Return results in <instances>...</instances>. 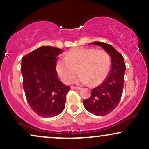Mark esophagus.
Masks as SVG:
<instances>
[{
	"label": "esophagus",
	"instance_id": "34e87169",
	"mask_svg": "<svg viewBox=\"0 0 149 149\" xmlns=\"http://www.w3.org/2000/svg\"><path fill=\"white\" fill-rule=\"evenodd\" d=\"M71 89H73V90H80V88H78V87H74V86H72L71 87Z\"/></svg>",
	"mask_w": 149,
	"mask_h": 149
}]
</instances>
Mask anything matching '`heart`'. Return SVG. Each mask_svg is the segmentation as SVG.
I'll return each mask as SVG.
<instances>
[{"mask_svg":"<svg viewBox=\"0 0 149 149\" xmlns=\"http://www.w3.org/2000/svg\"><path fill=\"white\" fill-rule=\"evenodd\" d=\"M111 66V57L105 50L76 47L66 53L65 59L58 61L57 70L65 83H71L79 70L81 75L77 82L95 87L107 78Z\"/></svg>","mask_w":149,"mask_h":149,"instance_id":"obj_1","label":"heart"}]
</instances>
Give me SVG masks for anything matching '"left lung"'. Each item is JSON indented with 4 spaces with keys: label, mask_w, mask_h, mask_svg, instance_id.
Here are the masks:
<instances>
[{
    "label": "left lung",
    "mask_w": 149,
    "mask_h": 149,
    "mask_svg": "<svg viewBox=\"0 0 149 149\" xmlns=\"http://www.w3.org/2000/svg\"><path fill=\"white\" fill-rule=\"evenodd\" d=\"M90 44L101 46L109 54L111 58V67L107 78L98 87L92 90L91 96L83 101V105L91 113L105 116L111 112L120 100L124 86L125 64L123 57L112 45L102 42Z\"/></svg>",
    "instance_id": "left-lung-1"
}]
</instances>
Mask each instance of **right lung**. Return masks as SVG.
I'll return each mask as SVG.
<instances>
[{
    "label": "right lung",
    "instance_id": "1",
    "mask_svg": "<svg viewBox=\"0 0 149 149\" xmlns=\"http://www.w3.org/2000/svg\"><path fill=\"white\" fill-rule=\"evenodd\" d=\"M63 51L41 46L22 59L21 71L26 98L36 113L54 117L64 111L70 87L59 80L56 71L58 56Z\"/></svg>",
    "mask_w": 149,
    "mask_h": 149
}]
</instances>
